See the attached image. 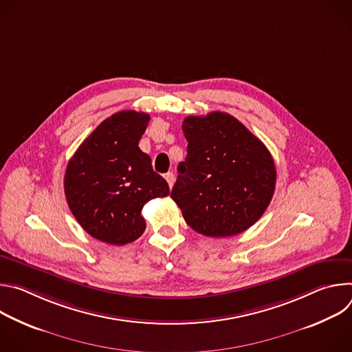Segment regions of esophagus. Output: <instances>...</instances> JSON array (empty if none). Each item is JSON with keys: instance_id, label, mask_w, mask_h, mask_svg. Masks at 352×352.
Returning a JSON list of instances; mask_svg holds the SVG:
<instances>
[{"instance_id": "esophagus-1", "label": "esophagus", "mask_w": 352, "mask_h": 352, "mask_svg": "<svg viewBox=\"0 0 352 352\" xmlns=\"http://www.w3.org/2000/svg\"><path fill=\"white\" fill-rule=\"evenodd\" d=\"M164 178H166V181L168 182V186L173 188V185H174V182H175V175H174V173H167V174L164 175Z\"/></svg>"}]
</instances>
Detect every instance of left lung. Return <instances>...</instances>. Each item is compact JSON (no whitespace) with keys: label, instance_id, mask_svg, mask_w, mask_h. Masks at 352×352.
Returning a JSON list of instances; mask_svg holds the SVG:
<instances>
[{"label":"left lung","instance_id":"8db88e82","mask_svg":"<svg viewBox=\"0 0 352 352\" xmlns=\"http://www.w3.org/2000/svg\"><path fill=\"white\" fill-rule=\"evenodd\" d=\"M186 159L171 197L196 232L224 238L254 226L276 188L274 160L243 124L227 113L186 117Z\"/></svg>","mask_w":352,"mask_h":352}]
</instances>
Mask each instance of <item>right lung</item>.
Returning a JSON list of instances; mask_svg holds the SVG:
<instances>
[{"label":"right lung","instance_id":"1","mask_svg":"<svg viewBox=\"0 0 352 352\" xmlns=\"http://www.w3.org/2000/svg\"><path fill=\"white\" fill-rule=\"evenodd\" d=\"M148 121V114L132 110L113 114L82 142L67 166L68 206L98 241L133 242L146 228L144 204L170 195L168 184L138 146Z\"/></svg>","mask_w":352,"mask_h":352}]
</instances>
